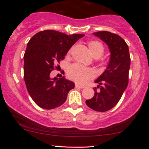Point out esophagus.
<instances>
[{
	"mask_svg": "<svg viewBox=\"0 0 149 149\" xmlns=\"http://www.w3.org/2000/svg\"><path fill=\"white\" fill-rule=\"evenodd\" d=\"M75 87H76V88H85V86H83V85H80L78 84H76Z\"/></svg>",
	"mask_w": 149,
	"mask_h": 149,
	"instance_id": "34e87169",
	"label": "esophagus"
}]
</instances>
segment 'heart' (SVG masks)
<instances>
[{
  "label": "heart",
  "mask_w": 149,
  "mask_h": 149,
  "mask_svg": "<svg viewBox=\"0 0 149 149\" xmlns=\"http://www.w3.org/2000/svg\"><path fill=\"white\" fill-rule=\"evenodd\" d=\"M88 45L92 54L95 58L100 57L103 54L104 47L102 42L97 40H90L88 42ZM95 74V71L92 69L85 67L79 64H72L67 70L69 78L78 84H85L88 80L94 78Z\"/></svg>",
  "instance_id": "heart-1"
}]
</instances>
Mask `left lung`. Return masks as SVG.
Masks as SVG:
<instances>
[{"label": "left lung", "instance_id": "obj_1", "mask_svg": "<svg viewBox=\"0 0 149 149\" xmlns=\"http://www.w3.org/2000/svg\"><path fill=\"white\" fill-rule=\"evenodd\" d=\"M93 34L109 46L111 57L107 69L95 80L99 85L93 88L95 95L85 102L90 109L105 112L115 107L127 88L130 56L127 43L117 34L105 31Z\"/></svg>", "mask_w": 149, "mask_h": 149}]
</instances>
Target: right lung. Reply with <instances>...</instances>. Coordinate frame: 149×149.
I'll return each mask as SVG.
<instances>
[{
  "label": "right lung",
  "mask_w": 149,
  "mask_h": 149,
  "mask_svg": "<svg viewBox=\"0 0 149 149\" xmlns=\"http://www.w3.org/2000/svg\"><path fill=\"white\" fill-rule=\"evenodd\" d=\"M84 36L45 30L30 39L24 55V78L29 94L38 107L47 110L60 107L74 88V83L64 76L52 79L49 74L57 69L54 64H59L73 44Z\"/></svg>",
  "instance_id": "add662e5"
}]
</instances>
